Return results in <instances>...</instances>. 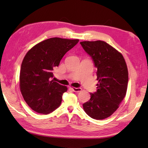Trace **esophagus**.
<instances>
[{"mask_svg":"<svg viewBox=\"0 0 148 148\" xmlns=\"http://www.w3.org/2000/svg\"><path fill=\"white\" fill-rule=\"evenodd\" d=\"M71 88L74 92H81V90H82L81 88Z\"/></svg>","mask_w":148,"mask_h":148,"instance_id":"obj_1","label":"esophagus"}]
</instances>
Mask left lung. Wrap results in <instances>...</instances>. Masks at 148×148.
<instances>
[{
	"label": "left lung",
	"mask_w": 148,
	"mask_h": 148,
	"mask_svg": "<svg viewBox=\"0 0 148 148\" xmlns=\"http://www.w3.org/2000/svg\"><path fill=\"white\" fill-rule=\"evenodd\" d=\"M97 68V92L83 104L90 117L103 119L112 115L126 95L128 73L123 56L102 40L80 42Z\"/></svg>",
	"instance_id": "obj_1"
}]
</instances>
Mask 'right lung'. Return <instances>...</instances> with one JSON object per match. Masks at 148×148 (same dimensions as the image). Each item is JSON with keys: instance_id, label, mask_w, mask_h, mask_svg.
Listing matches in <instances>:
<instances>
[{"instance_id": "1", "label": "right lung", "mask_w": 148, "mask_h": 148, "mask_svg": "<svg viewBox=\"0 0 148 148\" xmlns=\"http://www.w3.org/2000/svg\"><path fill=\"white\" fill-rule=\"evenodd\" d=\"M78 42L79 39L53 37L34 46L25 56L20 74V91L34 111L47 114L60 106L67 88L52 79L53 70Z\"/></svg>"}]
</instances>
